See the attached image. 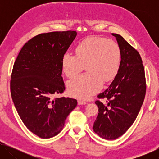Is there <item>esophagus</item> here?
Returning <instances> with one entry per match:
<instances>
[{
  "label": "esophagus",
  "instance_id": "esophagus-1",
  "mask_svg": "<svg viewBox=\"0 0 159 159\" xmlns=\"http://www.w3.org/2000/svg\"><path fill=\"white\" fill-rule=\"evenodd\" d=\"M87 103H86L85 102H84V101H83V100H79L78 101V104H79V105H83V104H86Z\"/></svg>",
  "mask_w": 159,
  "mask_h": 159
}]
</instances>
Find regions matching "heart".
Segmentation results:
<instances>
[{"mask_svg":"<svg viewBox=\"0 0 159 159\" xmlns=\"http://www.w3.org/2000/svg\"><path fill=\"white\" fill-rule=\"evenodd\" d=\"M75 51L76 55L64 54L61 66L66 76L73 77L85 64L88 73L70 80L67 88L71 96L87 99L102 89L104 80L108 82L116 76L121 64V52L114 41L98 36L80 41Z\"/></svg>","mask_w":159,"mask_h":159,"instance_id":"obj_1","label":"heart"}]
</instances>
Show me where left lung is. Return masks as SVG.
<instances>
[{"instance_id": "obj_1", "label": "left lung", "mask_w": 159, "mask_h": 159, "mask_svg": "<svg viewBox=\"0 0 159 159\" xmlns=\"http://www.w3.org/2000/svg\"><path fill=\"white\" fill-rule=\"evenodd\" d=\"M121 52L120 70L109 88L98 95L99 113L93 130L102 138L115 139L123 135L135 120L146 93L144 66L139 52L116 34Z\"/></svg>"}]
</instances>
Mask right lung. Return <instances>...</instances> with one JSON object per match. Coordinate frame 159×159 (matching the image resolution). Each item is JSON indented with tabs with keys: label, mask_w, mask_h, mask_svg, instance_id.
Masks as SVG:
<instances>
[{
	"label": "right lung",
	"mask_w": 159,
	"mask_h": 159,
	"mask_svg": "<svg viewBox=\"0 0 159 159\" xmlns=\"http://www.w3.org/2000/svg\"><path fill=\"white\" fill-rule=\"evenodd\" d=\"M76 36L74 31L38 35L25 44L13 66V103L24 124L39 138H50L60 133L77 105L75 99H52L65 90L61 60Z\"/></svg>",
	"instance_id": "right-lung-1"
}]
</instances>
